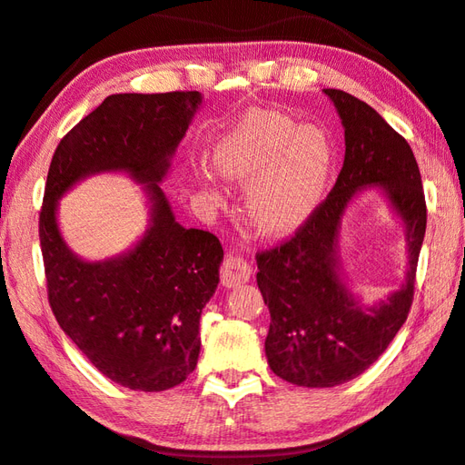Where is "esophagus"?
Returning a JSON list of instances; mask_svg holds the SVG:
<instances>
[{
    "label": "esophagus",
    "instance_id": "1",
    "mask_svg": "<svg viewBox=\"0 0 465 465\" xmlns=\"http://www.w3.org/2000/svg\"><path fill=\"white\" fill-rule=\"evenodd\" d=\"M250 274H252V268L242 256H238V254L225 256L223 264H222V284L227 286V289L248 282Z\"/></svg>",
    "mask_w": 465,
    "mask_h": 465
}]
</instances>
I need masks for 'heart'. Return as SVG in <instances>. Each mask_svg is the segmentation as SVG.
<instances>
[{"mask_svg": "<svg viewBox=\"0 0 465 465\" xmlns=\"http://www.w3.org/2000/svg\"><path fill=\"white\" fill-rule=\"evenodd\" d=\"M331 142L317 125H299L278 112L254 109L225 132L213 150L219 174L250 183L246 215L260 233L284 235L315 209L331 171ZM215 195V179L201 171Z\"/></svg>", "mask_w": 465, "mask_h": 465, "instance_id": "b5f03b06", "label": "heart"}]
</instances>
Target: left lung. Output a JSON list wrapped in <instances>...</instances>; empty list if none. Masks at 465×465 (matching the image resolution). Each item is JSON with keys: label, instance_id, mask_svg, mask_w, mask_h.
I'll use <instances>...</instances> for the list:
<instances>
[{"label": "left lung", "instance_id": "1", "mask_svg": "<svg viewBox=\"0 0 465 465\" xmlns=\"http://www.w3.org/2000/svg\"><path fill=\"white\" fill-rule=\"evenodd\" d=\"M325 95L345 130V158L335 187L292 238L256 256L258 289L270 311L268 366L286 382L307 388L348 382L382 356L411 311L427 227L425 193L409 142L350 93L325 89ZM366 186L385 191L410 243L405 284L374 308L352 299L336 258L341 217Z\"/></svg>", "mask_w": 465, "mask_h": 465}]
</instances>
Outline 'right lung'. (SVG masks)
I'll use <instances>...</instances> for the list:
<instances>
[{"label": "right lung", "mask_w": 465, "mask_h": 465, "mask_svg": "<svg viewBox=\"0 0 465 465\" xmlns=\"http://www.w3.org/2000/svg\"><path fill=\"white\" fill-rule=\"evenodd\" d=\"M199 105V91L109 95L61 140L48 168L38 232L50 309L83 356L130 391L187 380L199 360L201 311L219 282L222 243L184 230L158 184ZM112 170L147 184L151 227L122 257L81 261L57 230V199L85 175Z\"/></svg>", "instance_id": "add662e5"}]
</instances>
